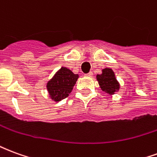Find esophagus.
<instances>
[{
	"instance_id": "esophagus-1",
	"label": "esophagus",
	"mask_w": 157,
	"mask_h": 157,
	"mask_svg": "<svg viewBox=\"0 0 157 157\" xmlns=\"http://www.w3.org/2000/svg\"><path fill=\"white\" fill-rule=\"evenodd\" d=\"M92 75H93V74H92V71H90L89 72V73H87V74H85V76H88V77H91V76H92Z\"/></svg>"
}]
</instances>
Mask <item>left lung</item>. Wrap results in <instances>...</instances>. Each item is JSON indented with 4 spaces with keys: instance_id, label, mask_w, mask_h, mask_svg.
Masks as SVG:
<instances>
[{
    "instance_id": "obj_1",
    "label": "left lung",
    "mask_w": 157,
    "mask_h": 157,
    "mask_svg": "<svg viewBox=\"0 0 157 157\" xmlns=\"http://www.w3.org/2000/svg\"><path fill=\"white\" fill-rule=\"evenodd\" d=\"M97 81L103 92L109 95H113L118 92L120 85L116 79L115 74L112 69L105 68L102 71V74L97 75Z\"/></svg>"
}]
</instances>
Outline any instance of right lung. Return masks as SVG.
<instances>
[{"label": "right lung", "mask_w": 157, "mask_h": 157, "mask_svg": "<svg viewBox=\"0 0 157 157\" xmlns=\"http://www.w3.org/2000/svg\"><path fill=\"white\" fill-rule=\"evenodd\" d=\"M78 78V74H74L66 67H61L47 83L46 87L49 98L55 102L67 98Z\"/></svg>", "instance_id": "1"}]
</instances>
